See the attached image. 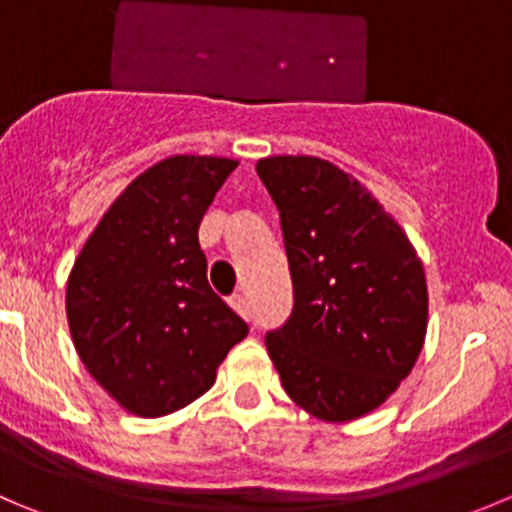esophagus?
Here are the masks:
<instances>
[{"mask_svg": "<svg viewBox=\"0 0 512 512\" xmlns=\"http://www.w3.org/2000/svg\"><path fill=\"white\" fill-rule=\"evenodd\" d=\"M230 307L237 312V315H242L245 320H250V307H247L245 295H232L230 297Z\"/></svg>", "mask_w": 512, "mask_h": 512, "instance_id": "esophagus-1", "label": "esophagus"}]
</instances>
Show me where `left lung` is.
<instances>
[{"label":"left lung","mask_w":512,"mask_h":512,"mask_svg":"<svg viewBox=\"0 0 512 512\" xmlns=\"http://www.w3.org/2000/svg\"><path fill=\"white\" fill-rule=\"evenodd\" d=\"M280 210L295 305L265 345L285 393L315 418L380 408L418 362L428 285L403 227L352 175L307 155L257 162Z\"/></svg>","instance_id":"8db88e82"}]
</instances>
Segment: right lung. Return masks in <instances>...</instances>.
<instances>
[{
    "mask_svg": "<svg viewBox=\"0 0 512 512\" xmlns=\"http://www.w3.org/2000/svg\"><path fill=\"white\" fill-rule=\"evenodd\" d=\"M237 160L175 155L124 187L67 280V320L89 375L132 415L205 395L250 327L207 282L197 230Z\"/></svg>",
    "mask_w": 512,
    "mask_h": 512,
    "instance_id": "1",
    "label": "right lung"
}]
</instances>
